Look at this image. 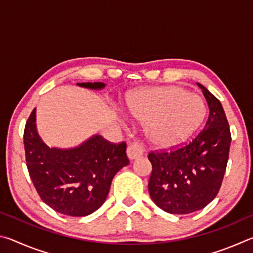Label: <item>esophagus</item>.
<instances>
[{"label":"esophagus","mask_w":253,"mask_h":253,"mask_svg":"<svg viewBox=\"0 0 253 253\" xmlns=\"http://www.w3.org/2000/svg\"><path fill=\"white\" fill-rule=\"evenodd\" d=\"M143 154H144L143 146L138 143H132L127 147V156L130 161H134V160H137V158L142 157Z\"/></svg>","instance_id":"1"}]
</instances>
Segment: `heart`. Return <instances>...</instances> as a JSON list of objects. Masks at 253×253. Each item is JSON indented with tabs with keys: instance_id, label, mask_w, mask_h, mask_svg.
Wrapping results in <instances>:
<instances>
[{
	"instance_id": "b5f03b06",
	"label": "heart",
	"mask_w": 253,
	"mask_h": 253,
	"mask_svg": "<svg viewBox=\"0 0 253 253\" xmlns=\"http://www.w3.org/2000/svg\"><path fill=\"white\" fill-rule=\"evenodd\" d=\"M131 118L146 124L149 143L169 148L186 140L207 114L204 100L177 85L154 87L135 92L127 102Z\"/></svg>"
}]
</instances>
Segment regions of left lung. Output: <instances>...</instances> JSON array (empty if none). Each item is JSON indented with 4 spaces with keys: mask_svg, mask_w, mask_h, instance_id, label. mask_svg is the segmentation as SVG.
Returning <instances> with one entry per match:
<instances>
[{
    "mask_svg": "<svg viewBox=\"0 0 253 253\" xmlns=\"http://www.w3.org/2000/svg\"><path fill=\"white\" fill-rule=\"evenodd\" d=\"M210 114L205 126L191 143L172 152L149 153L152 174L148 191L163 211L188 214L212 202L223 179L229 160L231 134L221 102L198 84Z\"/></svg>",
    "mask_w": 253,
    "mask_h": 253,
    "instance_id": "1",
    "label": "left lung"
}]
</instances>
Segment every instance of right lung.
I'll use <instances>...</instances> for the list:
<instances>
[{
    "instance_id": "1",
    "label": "right lung",
    "mask_w": 253,
    "mask_h": 253,
    "mask_svg": "<svg viewBox=\"0 0 253 253\" xmlns=\"http://www.w3.org/2000/svg\"><path fill=\"white\" fill-rule=\"evenodd\" d=\"M77 85L92 90L104 83ZM34 108L25 124V161L33 185L51 209L70 216H85L99 209L109 193L111 181L129 164L126 143L113 144L93 135L72 148L49 147L38 134Z\"/></svg>"
}]
</instances>
